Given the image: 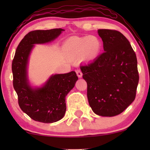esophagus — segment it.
Masks as SVG:
<instances>
[{"instance_id":"34e87169","label":"esophagus","mask_w":150,"mask_h":150,"mask_svg":"<svg viewBox=\"0 0 150 150\" xmlns=\"http://www.w3.org/2000/svg\"><path fill=\"white\" fill-rule=\"evenodd\" d=\"M76 72L78 77L79 78L82 77V76H83V73H82V71L80 70V69H76Z\"/></svg>"}]
</instances>
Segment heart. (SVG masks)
<instances>
[{
  "instance_id": "obj_1",
  "label": "heart",
  "mask_w": 150,
  "mask_h": 150,
  "mask_svg": "<svg viewBox=\"0 0 150 150\" xmlns=\"http://www.w3.org/2000/svg\"><path fill=\"white\" fill-rule=\"evenodd\" d=\"M102 43L98 37L89 35L72 37L65 42L63 48L71 58L82 56L85 60H92L102 50Z\"/></svg>"
}]
</instances>
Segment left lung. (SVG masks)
<instances>
[{
    "label": "left lung",
    "mask_w": 150,
    "mask_h": 150,
    "mask_svg": "<svg viewBox=\"0 0 150 150\" xmlns=\"http://www.w3.org/2000/svg\"><path fill=\"white\" fill-rule=\"evenodd\" d=\"M98 33L104 52L81 69L92 110L100 116L112 117L122 113L135 99L139 79L137 59L120 32L99 29Z\"/></svg>",
    "instance_id": "8db88e82"
}]
</instances>
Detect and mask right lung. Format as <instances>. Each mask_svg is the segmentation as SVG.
Segmentation results:
<instances>
[{
	"instance_id": "1",
	"label": "right lung",
	"mask_w": 150,
	"mask_h": 150,
	"mask_svg": "<svg viewBox=\"0 0 150 150\" xmlns=\"http://www.w3.org/2000/svg\"><path fill=\"white\" fill-rule=\"evenodd\" d=\"M62 28L33 30L20 42L12 61L13 85L18 95V104L30 118L40 122L53 123L61 120L66 110L65 96L74 87L78 76L74 71L52 75L45 85L32 88L27 78L30 52L36 44L55 40Z\"/></svg>"
}]
</instances>
